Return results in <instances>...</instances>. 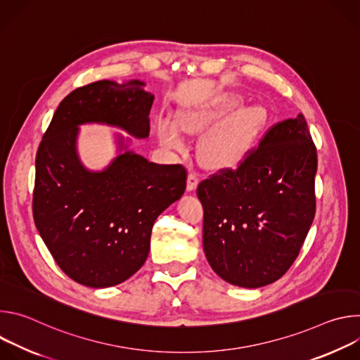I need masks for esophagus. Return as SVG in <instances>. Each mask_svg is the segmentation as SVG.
I'll return each instance as SVG.
<instances>
[{
  "instance_id": "1",
  "label": "esophagus",
  "mask_w": 360,
  "mask_h": 360,
  "mask_svg": "<svg viewBox=\"0 0 360 360\" xmlns=\"http://www.w3.org/2000/svg\"><path fill=\"white\" fill-rule=\"evenodd\" d=\"M198 184H199V176H198V174L196 172H193V171H191L189 174H188V181H186V189L191 192V191H195L196 189V186H198Z\"/></svg>"
}]
</instances>
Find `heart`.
<instances>
[{
	"mask_svg": "<svg viewBox=\"0 0 360 360\" xmlns=\"http://www.w3.org/2000/svg\"><path fill=\"white\" fill-rule=\"evenodd\" d=\"M231 104H224L211 110H184L176 114V125L169 118H160L157 134L162 145L169 149L184 150L185 141L177 129L185 134H196L207 129L231 110ZM268 120L266 111L261 107H250L214 128L202 142V158L211 167L231 168L245 160L250 145L259 135Z\"/></svg>",
	"mask_w": 360,
	"mask_h": 360,
	"instance_id": "1",
	"label": "heart"
}]
</instances>
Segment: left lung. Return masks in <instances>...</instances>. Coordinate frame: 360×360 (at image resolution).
Wrapping results in <instances>:
<instances>
[{"mask_svg":"<svg viewBox=\"0 0 360 360\" xmlns=\"http://www.w3.org/2000/svg\"><path fill=\"white\" fill-rule=\"evenodd\" d=\"M316 169V148L297 114L272 127L238 169L199 184L203 252L219 278L255 289L286 274L315 218Z\"/></svg>","mask_w":360,"mask_h":360,"instance_id":"left-lung-1","label":"left lung"}]
</instances>
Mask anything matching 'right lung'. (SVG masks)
<instances>
[{"instance_id":"1","label":"right lung","mask_w":360,"mask_h":360,"mask_svg":"<svg viewBox=\"0 0 360 360\" xmlns=\"http://www.w3.org/2000/svg\"><path fill=\"white\" fill-rule=\"evenodd\" d=\"M145 82L102 79L77 88L58 105L35 158L32 214L58 266L89 288L122 283L145 264L155 219L185 192L182 165H158L132 150L149 136L153 96ZM107 124L116 157L102 170L79 158V127Z\"/></svg>"}]
</instances>
